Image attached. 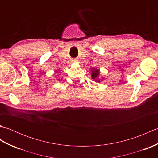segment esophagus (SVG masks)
I'll return each mask as SVG.
<instances>
[{
  "label": "esophagus",
  "instance_id": "obj_1",
  "mask_svg": "<svg viewBox=\"0 0 158 158\" xmlns=\"http://www.w3.org/2000/svg\"><path fill=\"white\" fill-rule=\"evenodd\" d=\"M75 62V61H74V62Z\"/></svg>",
  "mask_w": 158,
  "mask_h": 158
}]
</instances>
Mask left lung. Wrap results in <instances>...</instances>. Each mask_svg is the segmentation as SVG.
I'll use <instances>...</instances> for the list:
<instances>
[{
    "mask_svg": "<svg viewBox=\"0 0 158 158\" xmlns=\"http://www.w3.org/2000/svg\"><path fill=\"white\" fill-rule=\"evenodd\" d=\"M91 76L92 78L94 80V81L97 83H100L101 81H103L105 77H100V78H99L100 76V70L98 69H96L95 68H92L91 69Z\"/></svg>",
    "mask_w": 158,
    "mask_h": 158,
    "instance_id": "left-lung-1",
    "label": "left lung"
}]
</instances>
